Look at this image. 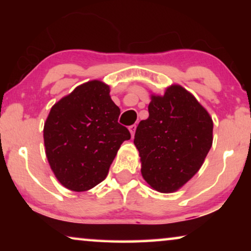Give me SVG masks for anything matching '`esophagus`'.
I'll return each instance as SVG.
<instances>
[{
    "label": "esophagus",
    "instance_id": "obj_1",
    "mask_svg": "<svg viewBox=\"0 0 251 251\" xmlns=\"http://www.w3.org/2000/svg\"><path fill=\"white\" fill-rule=\"evenodd\" d=\"M129 131H130V133H131V136L133 137V135H135V132H136V125L130 126H129Z\"/></svg>",
    "mask_w": 251,
    "mask_h": 251
}]
</instances>
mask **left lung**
<instances>
[{"label": "left lung", "mask_w": 251, "mask_h": 251, "mask_svg": "<svg viewBox=\"0 0 251 251\" xmlns=\"http://www.w3.org/2000/svg\"><path fill=\"white\" fill-rule=\"evenodd\" d=\"M150 116L139 122L135 145L151 187L173 193L200 169L212 145L214 123L191 92L178 84L151 96Z\"/></svg>", "instance_id": "left-lung-1"}]
</instances>
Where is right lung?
<instances>
[{
    "label": "right lung",
    "mask_w": 251,
    "mask_h": 251,
    "mask_svg": "<svg viewBox=\"0 0 251 251\" xmlns=\"http://www.w3.org/2000/svg\"><path fill=\"white\" fill-rule=\"evenodd\" d=\"M119 115L109 87L98 80L78 85L51 107L44 146L63 186L83 192L105 179L121 144L131 137Z\"/></svg>",
    "instance_id": "obj_1"
}]
</instances>
